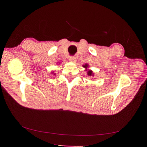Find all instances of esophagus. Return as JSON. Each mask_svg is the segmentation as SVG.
I'll list each match as a JSON object with an SVG mask.
<instances>
[{
  "mask_svg": "<svg viewBox=\"0 0 147 147\" xmlns=\"http://www.w3.org/2000/svg\"><path fill=\"white\" fill-rule=\"evenodd\" d=\"M69 60L71 62H75L76 58L74 56H71L70 58H69Z\"/></svg>",
  "mask_w": 147,
  "mask_h": 147,
  "instance_id": "34e87169",
  "label": "esophagus"
}]
</instances>
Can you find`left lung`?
<instances>
[{"label": "left lung", "instance_id": "8db88e82", "mask_svg": "<svg viewBox=\"0 0 147 147\" xmlns=\"http://www.w3.org/2000/svg\"><path fill=\"white\" fill-rule=\"evenodd\" d=\"M83 67H84V68L86 69V71L88 70V64H85V65H83ZM88 74L89 76H94L93 71H92L91 70H88Z\"/></svg>", "mask_w": 147, "mask_h": 147}]
</instances>
